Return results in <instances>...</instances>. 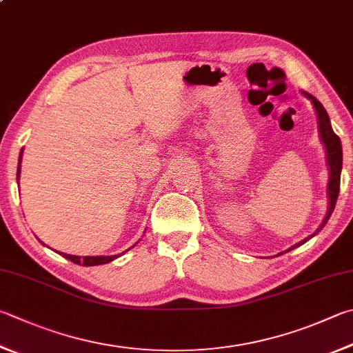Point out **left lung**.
Returning <instances> with one entry per match:
<instances>
[{"label":"left lung","mask_w":353,"mask_h":353,"mask_svg":"<svg viewBox=\"0 0 353 353\" xmlns=\"http://www.w3.org/2000/svg\"><path fill=\"white\" fill-rule=\"evenodd\" d=\"M305 97H309L312 100L313 106H315V111L318 114V125H319V134H321V139H323V143L325 146V150H327V163H329V170H330V177H329V211H327V216H325L324 222L319 225V228L316 230L315 233L310 234L309 238H305L304 241L298 242L296 245H293L292 248H288L287 252H290L294 247L298 245H303L304 242L309 241L310 238H313L316 233L321 232V228L327 223L330 214L333 213V210H335V205H336V199L339 194V181H341V168H343V148H341V140L336 136L335 132L332 130V125H330V119L327 112H325L324 106L319 103V101L313 97V95L303 92Z\"/></svg>","instance_id":"1"}]
</instances>
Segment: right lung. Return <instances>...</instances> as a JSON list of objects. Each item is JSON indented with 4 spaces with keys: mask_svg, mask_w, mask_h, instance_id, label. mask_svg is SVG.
Segmentation results:
<instances>
[{
    "mask_svg": "<svg viewBox=\"0 0 353 353\" xmlns=\"http://www.w3.org/2000/svg\"><path fill=\"white\" fill-rule=\"evenodd\" d=\"M21 156H23V151L20 152V163H21ZM20 163H18V170H17V179L20 177ZM61 256H65L66 259L72 261L74 264H80V265H86V267H91V265H101V264H108V262L114 261L115 258H119V256H85V258H81V256H72V254H66V253H60Z\"/></svg>",
    "mask_w": 353,
    "mask_h": 353,
    "instance_id": "right-lung-1",
    "label": "right lung"
}]
</instances>
